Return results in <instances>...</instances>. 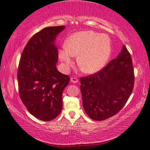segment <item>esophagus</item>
I'll return each mask as SVG.
<instances>
[{
  "label": "esophagus",
  "mask_w": 150,
  "mask_h": 150,
  "mask_svg": "<svg viewBox=\"0 0 150 150\" xmlns=\"http://www.w3.org/2000/svg\"><path fill=\"white\" fill-rule=\"evenodd\" d=\"M78 81V79L76 78V77H71V81L73 83H77Z\"/></svg>",
  "instance_id": "obj_1"
}]
</instances>
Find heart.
<instances>
[{
	"instance_id": "1",
	"label": "heart",
	"mask_w": 150,
	"mask_h": 150,
	"mask_svg": "<svg viewBox=\"0 0 150 150\" xmlns=\"http://www.w3.org/2000/svg\"><path fill=\"white\" fill-rule=\"evenodd\" d=\"M110 52V41L107 35L85 31L72 35L66 42L64 49L59 52V57L69 67L72 64L71 56H77V65L81 71L92 74L104 67Z\"/></svg>"
}]
</instances>
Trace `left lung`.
<instances>
[{
	"mask_svg": "<svg viewBox=\"0 0 150 150\" xmlns=\"http://www.w3.org/2000/svg\"><path fill=\"white\" fill-rule=\"evenodd\" d=\"M80 83L83 106L90 118L103 121L118 113L134 85L132 61L125 46L117 58L100 71L80 77Z\"/></svg>",
	"mask_w": 150,
	"mask_h": 150,
	"instance_id": "8db88e82",
	"label": "left lung"
}]
</instances>
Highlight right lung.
Wrapping results in <instances>:
<instances>
[{
  "instance_id": "obj_1",
  "label": "right lung",
  "mask_w": 150,
  "mask_h": 150,
  "mask_svg": "<svg viewBox=\"0 0 150 150\" xmlns=\"http://www.w3.org/2000/svg\"><path fill=\"white\" fill-rule=\"evenodd\" d=\"M64 26L44 28L32 36L20 59L17 78L19 95L28 111L49 121L62 108V93L70 77L57 70L58 51L54 41Z\"/></svg>"
}]
</instances>
